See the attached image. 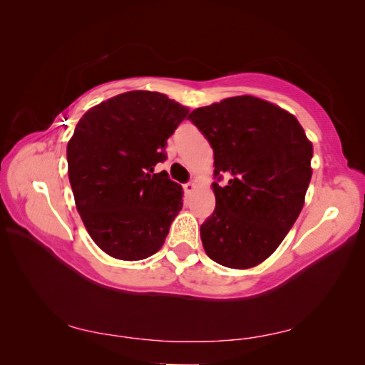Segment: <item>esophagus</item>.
Returning a JSON list of instances; mask_svg holds the SVG:
<instances>
[{
    "label": "esophagus",
    "mask_w": 365,
    "mask_h": 365,
    "mask_svg": "<svg viewBox=\"0 0 365 365\" xmlns=\"http://www.w3.org/2000/svg\"><path fill=\"white\" fill-rule=\"evenodd\" d=\"M195 182H187V184H184V192L185 193H192L193 190H195Z\"/></svg>",
    "instance_id": "1"
}]
</instances>
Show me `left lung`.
<instances>
[{"label":"left lung","instance_id":"left-lung-1","mask_svg":"<svg viewBox=\"0 0 365 365\" xmlns=\"http://www.w3.org/2000/svg\"><path fill=\"white\" fill-rule=\"evenodd\" d=\"M189 120L215 153L216 208L201 225L207 256L227 268L256 267L302 212L312 143L292 114L252 96L197 108ZM224 173L229 182L219 186Z\"/></svg>","mask_w":365,"mask_h":365}]
</instances>
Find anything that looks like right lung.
<instances>
[{
	"label": "right lung",
	"mask_w": 365,
	"mask_h": 365,
	"mask_svg": "<svg viewBox=\"0 0 365 365\" xmlns=\"http://www.w3.org/2000/svg\"><path fill=\"white\" fill-rule=\"evenodd\" d=\"M189 114L152 91L118 94L86 111L67 146L77 212L96 245L120 260L155 254L182 208V187L168 172V138Z\"/></svg>",
	"instance_id": "obj_1"
}]
</instances>
